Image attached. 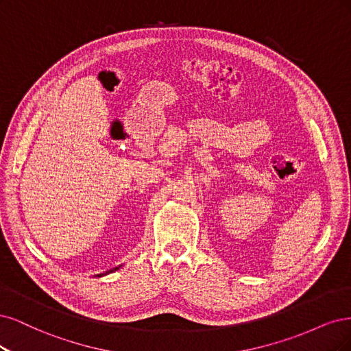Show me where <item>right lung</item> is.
Wrapping results in <instances>:
<instances>
[{
	"label": "right lung",
	"mask_w": 351,
	"mask_h": 351,
	"mask_svg": "<svg viewBox=\"0 0 351 351\" xmlns=\"http://www.w3.org/2000/svg\"><path fill=\"white\" fill-rule=\"evenodd\" d=\"M119 267H117V268H112V269H109V271H106V273H104L101 276H105V274H109V273H114V271H117Z\"/></svg>",
	"instance_id": "obj_1"
}]
</instances>
